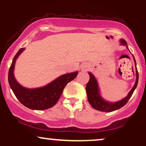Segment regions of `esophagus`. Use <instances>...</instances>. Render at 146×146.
Returning a JSON list of instances; mask_svg holds the SVG:
<instances>
[{"label": "esophagus", "instance_id": "34e87169", "mask_svg": "<svg viewBox=\"0 0 146 146\" xmlns=\"http://www.w3.org/2000/svg\"><path fill=\"white\" fill-rule=\"evenodd\" d=\"M88 67H89V65H88L87 63L82 64L81 68H82V70H84V71H86V70L88 69Z\"/></svg>", "mask_w": 146, "mask_h": 146}]
</instances>
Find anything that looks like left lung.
I'll return each instance as SVG.
<instances>
[{
    "label": "left lung",
    "instance_id": "obj_1",
    "mask_svg": "<svg viewBox=\"0 0 146 146\" xmlns=\"http://www.w3.org/2000/svg\"><path fill=\"white\" fill-rule=\"evenodd\" d=\"M120 42L122 45L126 46L127 48L128 49V46H127V42L125 40L121 39L120 40ZM134 58V57H133ZM134 61L135 63V67H136V81H135V84L132 88L128 93V95L125 97V98L122 99L120 101L116 102H110L105 100L104 99L102 98V97L100 95V88H99L98 82L97 81L96 78L95 76L92 74L90 72L88 73L90 76V79L88 82L87 83L86 86V90L87 93V97H88V102L91 106L95 110H100V111L102 112H112L114 110H116L117 109H119L123 106L125 105V104L128 102V101L131 98L132 93H133L134 90L137 88V84H138L139 80V74L138 71H137V64L136 61H135V58H134Z\"/></svg>",
    "mask_w": 146,
    "mask_h": 146
}]
</instances>
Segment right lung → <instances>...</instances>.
<instances>
[{
	"label": "right lung",
	"mask_w": 146,
	"mask_h": 146,
	"mask_svg": "<svg viewBox=\"0 0 146 146\" xmlns=\"http://www.w3.org/2000/svg\"><path fill=\"white\" fill-rule=\"evenodd\" d=\"M25 49L21 48L13 59L8 74L9 86L22 104L30 109L41 110L51 108L59 100L66 85L76 78L78 72L60 75L51 82L40 88H25L16 81L14 74L16 60Z\"/></svg>",
	"instance_id": "right-lung-1"
}]
</instances>
